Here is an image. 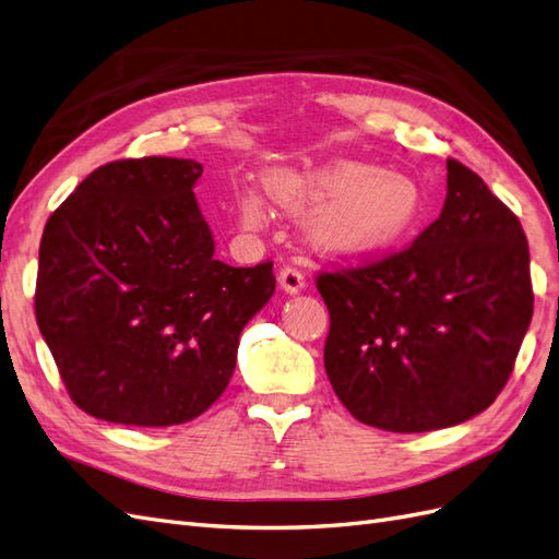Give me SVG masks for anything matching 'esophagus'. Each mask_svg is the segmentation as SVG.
I'll return each mask as SVG.
<instances>
[{"label":"esophagus","instance_id":"obj_1","mask_svg":"<svg viewBox=\"0 0 559 559\" xmlns=\"http://www.w3.org/2000/svg\"><path fill=\"white\" fill-rule=\"evenodd\" d=\"M280 284L286 294H298L306 289V275L298 265H284L280 270Z\"/></svg>","mask_w":559,"mask_h":559}]
</instances>
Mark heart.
I'll list each match as a JSON object with an SVG mask.
<instances>
[{"instance_id":"heart-1","label":"heart","mask_w":559,"mask_h":559,"mask_svg":"<svg viewBox=\"0 0 559 559\" xmlns=\"http://www.w3.org/2000/svg\"><path fill=\"white\" fill-rule=\"evenodd\" d=\"M267 191L286 210L326 205L317 216V230L326 242L349 251H376L399 242L421 214V193L413 179L349 160L306 175H270ZM240 216L247 226H261L263 198L247 193Z\"/></svg>"}]
</instances>
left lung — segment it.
I'll use <instances>...</instances> for the list:
<instances>
[{
  "mask_svg": "<svg viewBox=\"0 0 559 559\" xmlns=\"http://www.w3.org/2000/svg\"><path fill=\"white\" fill-rule=\"evenodd\" d=\"M331 329L335 396L368 427L419 433L460 425L509 382L534 312L518 216L448 158L441 216L405 249L317 275Z\"/></svg>",
  "mask_w": 559,
  "mask_h": 559,
  "instance_id": "obj_1",
  "label": "left lung"
}]
</instances>
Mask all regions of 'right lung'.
<instances>
[{
    "label": "right lung",
    "instance_id": "add662e5",
    "mask_svg": "<svg viewBox=\"0 0 559 559\" xmlns=\"http://www.w3.org/2000/svg\"><path fill=\"white\" fill-rule=\"evenodd\" d=\"M202 165H99L48 216L35 314L67 394L114 425L170 427L224 394L273 261L233 267L193 195Z\"/></svg>",
    "mask_w": 559,
    "mask_h": 559
}]
</instances>
